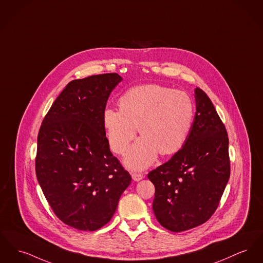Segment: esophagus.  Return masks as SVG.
I'll list each match as a JSON object with an SVG mask.
<instances>
[{
	"label": "esophagus",
	"mask_w": 263,
	"mask_h": 263,
	"mask_svg": "<svg viewBox=\"0 0 263 263\" xmlns=\"http://www.w3.org/2000/svg\"><path fill=\"white\" fill-rule=\"evenodd\" d=\"M132 178H133L134 181L138 182V181L142 180V179L144 178V175L141 174V173H133V174H132Z\"/></svg>",
	"instance_id": "obj_1"
}]
</instances>
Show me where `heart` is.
Segmentation results:
<instances>
[{
    "mask_svg": "<svg viewBox=\"0 0 263 263\" xmlns=\"http://www.w3.org/2000/svg\"><path fill=\"white\" fill-rule=\"evenodd\" d=\"M120 109H105L103 124L110 148L123 155L138 132L143 136L130 149L126 163L133 169L149 166L158 152L177 153L185 144L195 115L189 94L146 84L130 88L119 99Z\"/></svg>",
    "mask_w": 263,
    "mask_h": 263,
    "instance_id": "heart-1",
    "label": "heart"
}]
</instances>
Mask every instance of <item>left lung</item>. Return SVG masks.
Wrapping results in <instances>:
<instances>
[{"instance_id":"1","label":"left lung","mask_w":263,"mask_h":263,"mask_svg":"<svg viewBox=\"0 0 263 263\" xmlns=\"http://www.w3.org/2000/svg\"><path fill=\"white\" fill-rule=\"evenodd\" d=\"M196 115L184 146L148 174L153 211L171 232L194 229L211 218L231 175L229 137L206 93L196 88Z\"/></svg>"}]
</instances>
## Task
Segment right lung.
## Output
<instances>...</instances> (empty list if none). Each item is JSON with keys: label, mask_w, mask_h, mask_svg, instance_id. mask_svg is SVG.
<instances>
[{"label": "right lung", "mask_w": 263, "mask_h": 263, "mask_svg": "<svg viewBox=\"0 0 263 263\" xmlns=\"http://www.w3.org/2000/svg\"><path fill=\"white\" fill-rule=\"evenodd\" d=\"M117 73L70 81L45 116L37 135L35 174L54 215L92 232L114 215L131 176L110 149L103 124Z\"/></svg>", "instance_id": "obj_1"}]
</instances>
